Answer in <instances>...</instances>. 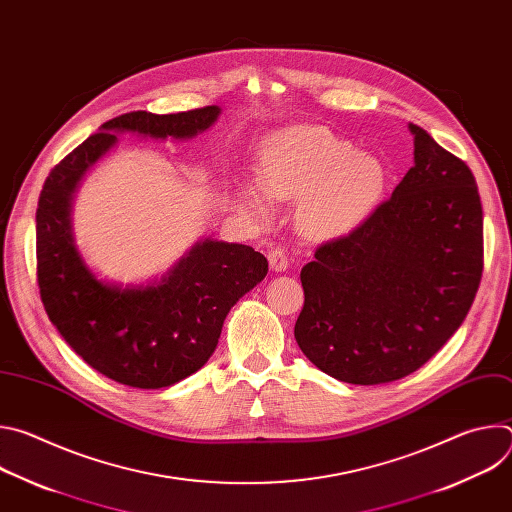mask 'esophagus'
Masks as SVG:
<instances>
[{
    "instance_id": "esophagus-1",
    "label": "esophagus",
    "mask_w": 512,
    "mask_h": 512,
    "mask_svg": "<svg viewBox=\"0 0 512 512\" xmlns=\"http://www.w3.org/2000/svg\"><path fill=\"white\" fill-rule=\"evenodd\" d=\"M267 257H269V267L273 271H277V273H281V271H285L289 267V257H287V253L281 247L271 249Z\"/></svg>"
}]
</instances>
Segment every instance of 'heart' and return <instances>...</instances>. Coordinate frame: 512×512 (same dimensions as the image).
I'll use <instances>...</instances> for the list:
<instances>
[{
  "label": "heart",
  "mask_w": 512,
  "mask_h": 512,
  "mask_svg": "<svg viewBox=\"0 0 512 512\" xmlns=\"http://www.w3.org/2000/svg\"><path fill=\"white\" fill-rule=\"evenodd\" d=\"M385 164L326 127L294 125L259 145L257 182L237 188L239 204L269 218L271 200H300L298 225L312 239H336L356 229L379 204Z\"/></svg>",
  "instance_id": "b5f03b06"
}]
</instances>
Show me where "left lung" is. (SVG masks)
Wrapping results in <instances>:
<instances>
[{
    "label": "left lung",
    "mask_w": 512,
    "mask_h": 512,
    "mask_svg": "<svg viewBox=\"0 0 512 512\" xmlns=\"http://www.w3.org/2000/svg\"><path fill=\"white\" fill-rule=\"evenodd\" d=\"M413 168L391 198L304 265L296 340L350 385L403 379L462 326L482 277V204L470 168L409 123Z\"/></svg>",
    "instance_id": "left-lung-1"
}]
</instances>
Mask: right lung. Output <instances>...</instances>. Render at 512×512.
Wrapping results in <instances>:
<instances>
[{"label": "right lung", "mask_w": 512, "mask_h": 512, "mask_svg": "<svg viewBox=\"0 0 512 512\" xmlns=\"http://www.w3.org/2000/svg\"><path fill=\"white\" fill-rule=\"evenodd\" d=\"M221 107L156 115L133 111L99 127L46 178L36 210L40 298L50 322L83 360L121 385L162 389L180 383L212 356L231 308L267 275L249 245L200 239L160 279L105 281L85 263L72 233V200L85 174L119 133L192 139Z\"/></svg>", "instance_id": "add662e5"}]
</instances>
